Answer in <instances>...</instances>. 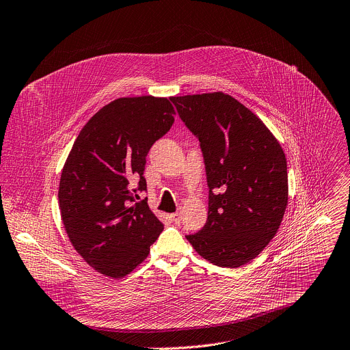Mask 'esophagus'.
Listing matches in <instances>:
<instances>
[{
  "label": "esophagus",
  "instance_id": "obj_1",
  "mask_svg": "<svg viewBox=\"0 0 350 350\" xmlns=\"http://www.w3.org/2000/svg\"><path fill=\"white\" fill-rule=\"evenodd\" d=\"M170 217H172V220L174 221L176 225H178L180 221H181V219H183V216H181V213H178V212H176V213H172L170 215Z\"/></svg>",
  "mask_w": 350,
  "mask_h": 350
}]
</instances>
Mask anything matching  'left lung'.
<instances>
[{
    "instance_id": "obj_1",
    "label": "left lung",
    "mask_w": 350,
    "mask_h": 350,
    "mask_svg": "<svg viewBox=\"0 0 350 350\" xmlns=\"http://www.w3.org/2000/svg\"><path fill=\"white\" fill-rule=\"evenodd\" d=\"M200 141L209 187L208 219L185 236L217 267L239 268L276 234L288 205V166L267 125L224 92L170 98Z\"/></svg>"
}]
</instances>
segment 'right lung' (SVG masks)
Returning a JSON list of instances; mask_svg holds the SVG:
<instances>
[{"instance_id":"right-lung-1","label":"right lung","mask_w":350,"mask_h":350,"mask_svg":"<svg viewBox=\"0 0 350 350\" xmlns=\"http://www.w3.org/2000/svg\"><path fill=\"white\" fill-rule=\"evenodd\" d=\"M166 98H120L81 130L61 172L62 224L79 256L98 272L122 278L149 254L162 221L139 200L152 145L174 122Z\"/></svg>"}]
</instances>
